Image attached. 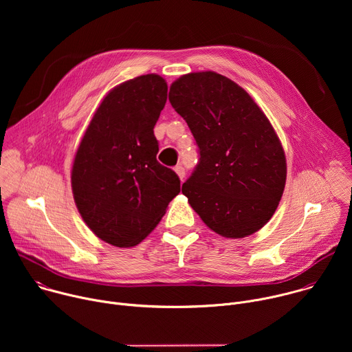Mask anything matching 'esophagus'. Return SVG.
<instances>
[{
  "label": "esophagus",
  "instance_id": "obj_1",
  "mask_svg": "<svg viewBox=\"0 0 352 352\" xmlns=\"http://www.w3.org/2000/svg\"><path fill=\"white\" fill-rule=\"evenodd\" d=\"M174 171L177 173V175L181 178V179H184L185 178V168L181 166V164H178V166H175V168H174Z\"/></svg>",
  "mask_w": 352,
  "mask_h": 352
}]
</instances>
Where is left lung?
I'll return each mask as SVG.
<instances>
[{
    "instance_id": "1",
    "label": "left lung",
    "mask_w": 352,
    "mask_h": 352,
    "mask_svg": "<svg viewBox=\"0 0 352 352\" xmlns=\"http://www.w3.org/2000/svg\"><path fill=\"white\" fill-rule=\"evenodd\" d=\"M168 98L199 148V163L182 184L192 209L226 238L259 231L287 178L281 142L265 113L241 86L212 71L181 76Z\"/></svg>"
}]
</instances>
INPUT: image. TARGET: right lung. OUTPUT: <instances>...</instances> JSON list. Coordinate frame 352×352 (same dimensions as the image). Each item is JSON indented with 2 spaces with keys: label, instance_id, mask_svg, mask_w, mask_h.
Instances as JSON below:
<instances>
[{
  "label": "right lung",
  "instance_id": "add662e5",
  "mask_svg": "<svg viewBox=\"0 0 352 352\" xmlns=\"http://www.w3.org/2000/svg\"><path fill=\"white\" fill-rule=\"evenodd\" d=\"M167 83L147 74L114 87L94 113L75 155L71 182L86 226L118 248L155 230L181 190L162 166L153 128L167 102Z\"/></svg>",
  "mask_w": 352,
  "mask_h": 352
}]
</instances>
